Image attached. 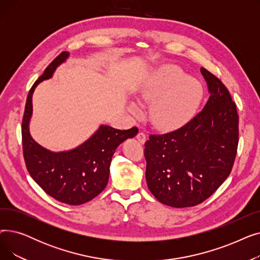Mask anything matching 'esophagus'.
<instances>
[{
    "instance_id": "34e87169",
    "label": "esophagus",
    "mask_w": 260,
    "mask_h": 260,
    "mask_svg": "<svg viewBox=\"0 0 260 260\" xmlns=\"http://www.w3.org/2000/svg\"><path fill=\"white\" fill-rule=\"evenodd\" d=\"M136 137H137L138 141H139L140 143H142V144L146 141V135H145L143 132H139V133L137 134V136H136Z\"/></svg>"
}]
</instances>
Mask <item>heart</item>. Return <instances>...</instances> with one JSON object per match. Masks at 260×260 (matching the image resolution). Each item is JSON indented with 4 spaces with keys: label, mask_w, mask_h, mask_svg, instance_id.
I'll use <instances>...</instances> for the list:
<instances>
[{
    "label": "heart",
    "mask_w": 260,
    "mask_h": 260,
    "mask_svg": "<svg viewBox=\"0 0 260 260\" xmlns=\"http://www.w3.org/2000/svg\"><path fill=\"white\" fill-rule=\"evenodd\" d=\"M203 94L200 82L186 77L176 65H165L149 79L141 89L140 97L149 104V117L161 129L179 126L192 117ZM134 114L138 107L131 105Z\"/></svg>",
    "instance_id": "b5f03b06"
}]
</instances>
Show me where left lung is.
Wrapping results in <instances>:
<instances>
[{
  "mask_svg": "<svg viewBox=\"0 0 260 260\" xmlns=\"http://www.w3.org/2000/svg\"><path fill=\"white\" fill-rule=\"evenodd\" d=\"M210 98L184 125L151 134L145 142L147 186L158 201L174 208L195 207L228 178L237 154L238 114L221 80L201 67Z\"/></svg>",
  "mask_w": 260,
  "mask_h": 260,
  "instance_id": "8db88e82",
  "label": "left lung"
}]
</instances>
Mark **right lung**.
Returning <instances> with one entry per match:
<instances>
[{"mask_svg":"<svg viewBox=\"0 0 260 260\" xmlns=\"http://www.w3.org/2000/svg\"><path fill=\"white\" fill-rule=\"evenodd\" d=\"M67 57L68 52H61L31 86L22 120V145L27 171L44 192L60 202L78 206L93 199L105 188L116 148L127 138L135 137L138 128L121 131L101 125L83 144L63 153L49 152L31 138L28 123L32 112V92Z\"/></svg>","mask_w":260,"mask_h":260,"instance_id":"right-lung-1","label":"right lung"}]
</instances>
